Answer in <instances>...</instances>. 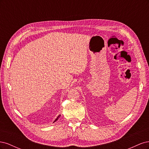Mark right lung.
Instances as JSON below:
<instances>
[{
  "label": "right lung",
  "mask_w": 149,
  "mask_h": 149,
  "mask_svg": "<svg viewBox=\"0 0 149 149\" xmlns=\"http://www.w3.org/2000/svg\"><path fill=\"white\" fill-rule=\"evenodd\" d=\"M60 116H61V115H60V114H59V115H58V117H57V118H56L55 119V120L53 121V123H55V122H56V120H57L58 119V118H60Z\"/></svg>",
  "instance_id": "1"
}]
</instances>
